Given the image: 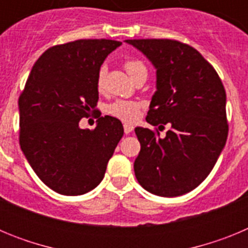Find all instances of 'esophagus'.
<instances>
[{"label":"esophagus","instance_id":"obj_1","mask_svg":"<svg viewBox=\"0 0 248 248\" xmlns=\"http://www.w3.org/2000/svg\"><path fill=\"white\" fill-rule=\"evenodd\" d=\"M133 130H134V126L130 125V124H128V123H125V124H124V133H125V134H129V133H131Z\"/></svg>","mask_w":248,"mask_h":248}]
</instances>
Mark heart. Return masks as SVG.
Returning <instances> with one entry per match:
<instances>
[{
	"label": "heart",
	"instance_id": "heart-1",
	"mask_svg": "<svg viewBox=\"0 0 248 248\" xmlns=\"http://www.w3.org/2000/svg\"><path fill=\"white\" fill-rule=\"evenodd\" d=\"M124 68L128 72L131 79L137 80L143 77H148V68L145 63L139 58H129L124 61ZM105 74H107V68L100 67L97 73V88L102 91L104 87ZM141 108V103L135 102V100L126 99H117L107 107V113L117 119L123 120L126 123H133L139 117V111Z\"/></svg>",
	"mask_w": 248,
	"mask_h": 248
}]
</instances>
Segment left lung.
Wrapping results in <instances>:
<instances>
[{"instance_id":"8db88e82","label":"left lung","mask_w":248,"mask_h":248,"mask_svg":"<svg viewBox=\"0 0 248 248\" xmlns=\"http://www.w3.org/2000/svg\"><path fill=\"white\" fill-rule=\"evenodd\" d=\"M156 68V88L146 122L137 128V180L146 191L180 196L205 180L226 144V92L217 72L198 50L176 39H126Z\"/></svg>"}]
</instances>
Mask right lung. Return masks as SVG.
I'll use <instances>...</instances> for the list:
<instances>
[{"instance_id": "obj_1", "label": "right lung", "mask_w": 248, "mask_h": 248, "mask_svg": "<svg viewBox=\"0 0 248 248\" xmlns=\"http://www.w3.org/2000/svg\"><path fill=\"white\" fill-rule=\"evenodd\" d=\"M113 39H77L48 48L34 63L18 99L19 145L37 176L58 194L76 196L99 185L124 134L119 119L97 110V73ZM98 118L92 131L79 122Z\"/></svg>"}]
</instances>
